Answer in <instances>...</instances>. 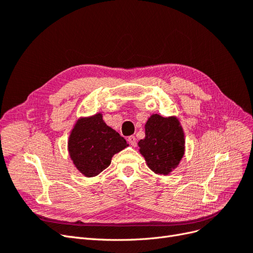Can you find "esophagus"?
I'll list each match as a JSON object with an SVG mask.
<instances>
[{
    "mask_svg": "<svg viewBox=\"0 0 253 253\" xmlns=\"http://www.w3.org/2000/svg\"><path fill=\"white\" fill-rule=\"evenodd\" d=\"M127 141L131 143L133 147H136V144H137V142H136V137L134 136V135H131V136H128L127 137Z\"/></svg>",
    "mask_w": 253,
    "mask_h": 253,
    "instance_id": "esophagus-1",
    "label": "esophagus"
}]
</instances>
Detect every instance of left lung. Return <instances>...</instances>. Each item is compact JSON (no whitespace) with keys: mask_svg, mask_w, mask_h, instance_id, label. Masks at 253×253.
I'll list each match as a JSON object with an SVG mask.
<instances>
[{"mask_svg":"<svg viewBox=\"0 0 253 253\" xmlns=\"http://www.w3.org/2000/svg\"><path fill=\"white\" fill-rule=\"evenodd\" d=\"M140 153L152 171L167 175L177 167L185 152L179 121L155 114L145 124V137L138 142Z\"/></svg>","mask_w":253,"mask_h":253,"instance_id":"obj_1","label":"left lung"}]
</instances>
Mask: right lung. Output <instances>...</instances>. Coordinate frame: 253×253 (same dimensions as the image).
Wrapping results in <instances>:
<instances>
[{"label": "right lung", "instance_id": "obj_1", "mask_svg": "<svg viewBox=\"0 0 253 253\" xmlns=\"http://www.w3.org/2000/svg\"><path fill=\"white\" fill-rule=\"evenodd\" d=\"M127 147L124 137L108 126L102 115L80 119L68 140V152L76 168L87 177L101 173L112 157Z\"/></svg>", "mask_w": 253, "mask_h": 253}]
</instances>
